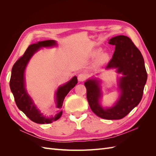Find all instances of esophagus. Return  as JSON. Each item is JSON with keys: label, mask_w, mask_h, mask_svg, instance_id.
<instances>
[{"label": "esophagus", "mask_w": 156, "mask_h": 156, "mask_svg": "<svg viewBox=\"0 0 156 156\" xmlns=\"http://www.w3.org/2000/svg\"><path fill=\"white\" fill-rule=\"evenodd\" d=\"M87 75L85 73H80L78 75V81L80 82H83L85 81L87 79Z\"/></svg>", "instance_id": "obj_1"}]
</instances>
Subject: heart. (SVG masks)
<instances>
[{
    "label": "heart",
    "mask_w": 156,
    "mask_h": 156,
    "mask_svg": "<svg viewBox=\"0 0 156 156\" xmlns=\"http://www.w3.org/2000/svg\"><path fill=\"white\" fill-rule=\"evenodd\" d=\"M100 53H101V49H96V50H94L93 51L92 55L94 56H96L99 54H100ZM107 59H108L107 55L105 54V53H103V54H101V55H100V56H98L97 62H98V64H102L104 63L105 62H106V61L107 60Z\"/></svg>",
    "instance_id": "obj_1"
}]
</instances>
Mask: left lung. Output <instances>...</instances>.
<instances>
[{
    "label": "left lung",
    "mask_w": 156,
    "mask_h": 156,
    "mask_svg": "<svg viewBox=\"0 0 156 156\" xmlns=\"http://www.w3.org/2000/svg\"><path fill=\"white\" fill-rule=\"evenodd\" d=\"M108 44L115 46L112 58L106 69L117 68L123 76L119 79L120 96L114 106L104 108L100 103L101 98L100 81L88 79L84 83L90 107L95 114L106 120H120L139 105L143 98L147 80L143 56L127 36L120 35L112 37Z\"/></svg>",
    "instance_id": "obj_1"
}]
</instances>
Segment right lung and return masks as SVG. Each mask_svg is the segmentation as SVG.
<instances>
[{"label":"right lung","instance_id":"obj_1","mask_svg":"<svg viewBox=\"0 0 156 156\" xmlns=\"http://www.w3.org/2000/svg\"><path fill=\"white\" fill-rule=\"evenodd\" d=\"M55 45H56V42L55 40L38 41L36 44L29 45L25 53L14 64L12 69L10 87L16 105L19 109L24 112L30 120L37 124H50L57 120L62 116V111H60L55 116L50 118L46 117L40 112L27 92L25 83V71L33 55L41 48H48ZM77 83V78L75 76L64 85L58 87L56 92L55 100L56 107L58 109L62 108L65 97Z\"/></svg>","mask_w":156,"mask_h":156}]
</instances>
